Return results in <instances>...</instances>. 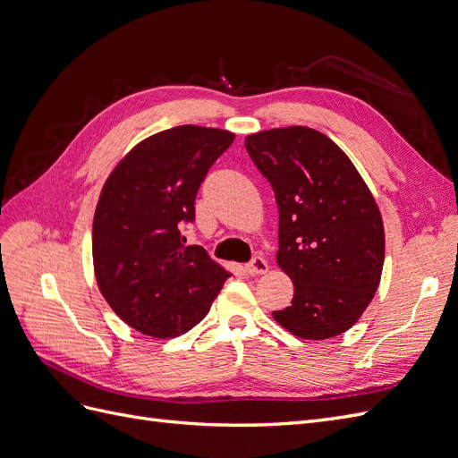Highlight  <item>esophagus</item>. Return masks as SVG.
<instances>
[{
    "label": "esophagus",
    "instance_id": "34e87169",
    "mask_svg": "<svg viewBox=\"0 0 458 458\" xmlns=\"http://www.w3.org/2000/svg\"><path fill=\"white\" fill-rule=\"evenodd\" d=\"M267 269H269L267 261L263 259L261 256H254L250 263H246V273H248V275H252V276H256V275H263V273H267Z\"/></svg>",
    "mask_w": 458,
    "mask_h": 458
}]
</instances>
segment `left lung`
Segmentation results:
<instances>
[{
  "instance_id": "8db88e82",
  "label": "left lung",
  "mask_w": 458,
  "mask_h": 458,
  "mask_svg": "<svg viewBox=\"0 0 458 458\" xmlns=\"http://www.w3.org/2000/svg\"><path fill=\"white\" fill-rule=\"evenodd\" d=\"M279 206L276 263L294 283L275 321L303 340L352 328L380 284L382 216L345 152L321 131L290 126L246 137Z\"/></svg>"
}]
</instances>
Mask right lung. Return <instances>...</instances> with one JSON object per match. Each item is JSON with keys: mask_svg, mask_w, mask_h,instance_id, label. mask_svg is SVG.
I'll return each mask as SVG.
<instances>
[{"mask_svg": "<svg viewBox=\"0 0 458 458\" xmlns=\"http://www.w3.org/2000/svg\"><path fill=\"white\" fill-rule=\"evenodd\" d=\"M234 133L175 126L135 145L101 191L93 217V267L101 294L131 328L174 338L199 325L229 279L182 224L212 164Z\"/></svg>", "mask_w": 458, "mask_h": 458, "instance_id": "add662e5", "label": "right lung"}]
</instances>
